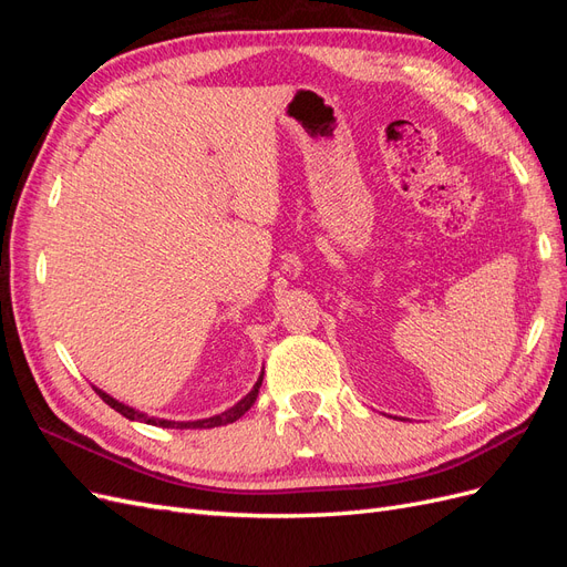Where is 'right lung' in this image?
I'll return each instance as SVG.
<instances>
[{
	"mask_svg": "<svg viewBox=\"0 0 567 567\" xmlns=\"http://www.w3.org/2000/svg\"><path fill=\"white\" fill-rule=\"evenodd\" d=\"M265 373V371H262ZM262 373H260V379H257V383L252 385V390L246 394V398L241 400V402H236L231 409H227V411H221V414H217V416H210V419H200V421H167V419H156V416H146V414H142V411H136V409H132V406H127V404H123V402H117V400H113L111 394H106L104 390H99V388H94L96 390V394L101 400H104L111 409H115L117 414H123L125 419H130V421H144V423H148V425H161V427H179V431H184V427H217V425H227V423H234V421H238L241 419L246 411L255 404V400H257V392H260V385H262Z\"/></svg>",
	"mask_w": 567,
	"mask_h": 567,
	"instance_id": "add662e5",
	"label": "right lung"
}]
</instances>
